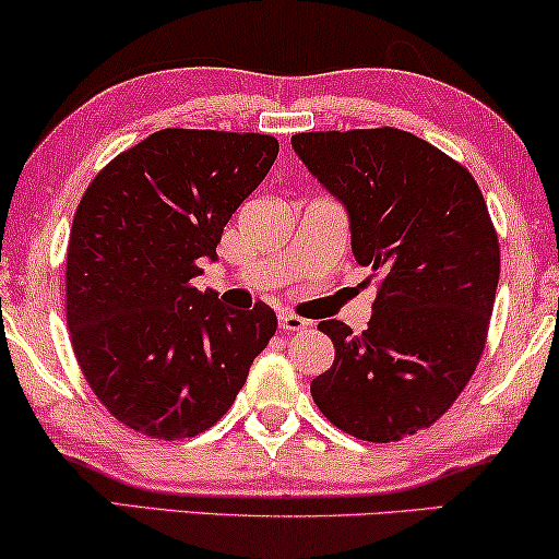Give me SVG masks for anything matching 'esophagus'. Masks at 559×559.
<instances>
[{"instance_id":"34e87169","label":"esophagus","mask_w":559,"mask_h":559,"mask_svg":"<svg viewBox=\"0 0 559 559\" xmlns=\"http://www.w3.org/2000/svg\"><path fill=\"white\" fill-rule=\"evenodd\" d=\"M277 321H280V329L285 331V333H300V331H306L308 325H310L306 318H300V316H295V313H287V310H282V313L277 316Z\"/></svg>"}]
</instances>
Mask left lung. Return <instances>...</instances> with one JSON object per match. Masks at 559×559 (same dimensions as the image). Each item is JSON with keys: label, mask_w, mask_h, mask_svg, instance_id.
<instances>
[{"label": "left lung", "mask_w": 559, "mask_h": 559, "mask_svg": "<svg viewBox=\"0 0 559 559\" xmlns=\"http://www.w3.org/2000/svg\"><path fill=\"white\" fill-rule=\"evenodd\" d=\"M293 148L352 217V249L380 289L367 331L321 321L336 346L310 393L365 441L429 429L467 388L488 342L501 249L465 166L397 128L295 133Z\"/></svg>", "instance_id": "obj_1"}]
</instances>
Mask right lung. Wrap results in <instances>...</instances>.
Returning <instances> with one entry per match:
<instances>
[{"label": "right lung", "instance_id": "1", "mask_svg": "<svg viewBox=\"0 0 559 559\" xmlns=\"http://www.w3.org/2000/svg\"><path fill=\"white\" fill-rule=\"evenodd\" d=\"M277 154L266 133L166 128L86 187L69 236L67 323L84 380L128 429L166 441L207 431L277 331L266 302L234 310L192 285Z\"/></svg>", "mask_w": 559, "mask_h": 559}]
</instances>
